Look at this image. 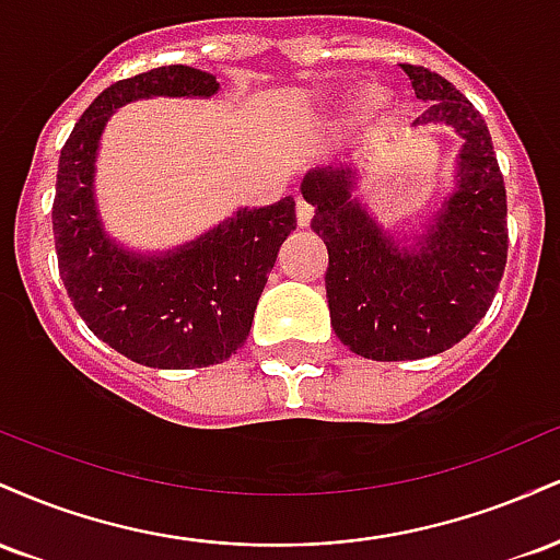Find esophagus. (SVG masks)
<instances>
[{"label": "esophagus", "mask_w": 560, "mask_h": 560, "mask_svg": "<svg viewBox=\"0 0 560 560\" xmlns=\"http://www.w3.org/2000/svg\"><path fill=\"white\" fill-rule=\"evenodd\" d=\"M313 221V205L307 202V199L298 197V223L300 226H311Z\"/></svg>", "instance_id": "obj_1"}]
</instances>
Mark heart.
Wrapping results in <instances>:
<instances>
[{"instance_id":"heart-1","label":"heart","mask_w":560,"mask_h":560,"mask_svg":"<svg viewBox=\"0 0 560 560\" xmlns=\"http://www.w3.org/2000/svg\"><path fill=\"white\" fill-rule=\"evenodd\" d=\"M365 105H378L374 96H365Z\"/></svg>"}]
</instances>
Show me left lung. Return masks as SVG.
Here are the masks:
<instances>
[{
  "label": "left lung",
  "instance_id": "obj_1",
  "mask_svg": "<svg viewBox=\"0 0 560 560\" xmlns=\"http://www.w3.org/2000/svg\"><path fill=\"white\" fill-rule=\"evenodd\" d=\"M427 113L416 126H450L464 144L453 189L423 231L397 236L376 221L352 165H324L302 178L326 242V300L337 337L371 361H419L458 345L490 311L505 271V184L485 118L440 73L400 66Z\"/></svg>",
  "mask_w": 560,
  "mask_h": 560
}]
</instances>
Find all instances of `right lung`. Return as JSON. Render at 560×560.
<instances>
[{
	"label": "right lung",
	"mask_w": 560,
	"mask_h": 560,
	"mask_svg": "<svg viewBox=\"0 0 560 560\" xmlns=\"http://www.w3.org/2000/svg\"><path fill=\"white\" fill-rule=\"evenodd\" d=\"M221 83L189 66H163L107 86L60 152L55 249L68 298L102 342L150 369L223 363L247 339L255 307L289 231L294 197L240 208L197 240L137 253L113 240L96 208L100 139L118 107L152 96L208 100Z\"/></svg>",
	"instance_id": "1"
}]
</instances>
